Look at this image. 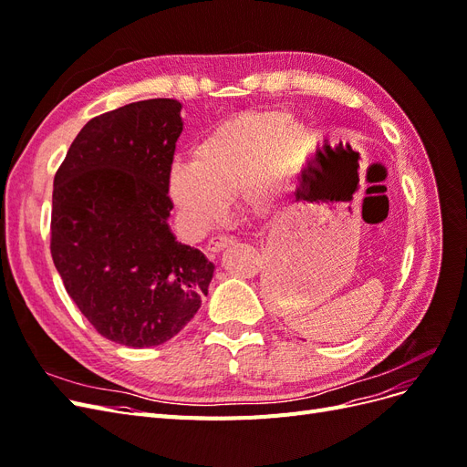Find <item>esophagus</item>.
Masks as SVG:
<instances>
[{"label": "esophagus", "instance_id": "1", "mask_svg": "<svg viewBox=\"0 0 467 467\" xmlns=\"http://www.w3.org/2000/svg\"><path fill=\"white\" fill-rule=\"evenodd\" d=\"M234 244V237H225V235H216V237H212L210 242L206 244V249L210 251V253H220V251H223L225 247L228 245H232Z\"/></svg>", "mask_w": 467, "mask_h": 467}]
</instances>
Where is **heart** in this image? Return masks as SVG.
I'll use <instances>...</instances> for the list:
<instances>
[{"label": "heart", "mask_w": 467, "mask_h": 467, "mask_svg": "<svg viewBox=\"0 0 467 467\" xmlns=\"http://www.w3.org/2000/svg\"><path fill=\"white\" fill-rule=\"evenodd\" d=\"M312 132L288 112H247L220 124L192 148V161H177L167 173V194L194 232H206L242 194L255 216H266L302 175L307 153L298 144Z\"/></svg>", "instance_id": "obj_1"}]
</instances>
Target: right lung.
Returning <instances> with one entry per match:
<instances>
[{"mask_svg":"<svg viewBox=\"0 0 467 467\" xmlns=\"http://www.w3.org/2000/svg\"><path fill=\"white\" fill-rule=\"evenodd\" d=\"M181 109L148 99L91 119L54 177L56 271L97 333L132 348L175 337L214 276V263L177 242L167 222Z\"/></svg>","mask_w":467,"mask_h":467,"instance_id":"right-lung-1","label":"right lung"}]
</instances>
